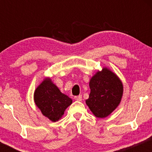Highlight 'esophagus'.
<instances>
[{"label":"esophagus","instance_id":"1","mask_svg":"<svg viewBox=\"0 0 152 152\" xmlns=\"http://www.w3.org/2000/svg\"><path fill=\"white\" fill-rule=\"evenodd\" d=\"M74 99L76 101H78V102H81L82 100V96L79 95V96H76L74 97Z\"/></svg>","mask_w":152,"mask_h":152}]
</instances>
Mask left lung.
<instances>
[{"mask_svg":"<svg viewBox=\"0 0 152 152\" xmlns=\"http://www.w3.org/2000/svg\"><path fill=\"white\" fill-rule=\"evenodd\" d=\"M89 87L91 92L86 103L96 117H106L120 104L123 84L118 76L107 68L98 71L91 78Z\"/></svg>","mask_w":152,"mask_h":152,"instance_id":"obj_1","label":"left lung"}]
</instances>
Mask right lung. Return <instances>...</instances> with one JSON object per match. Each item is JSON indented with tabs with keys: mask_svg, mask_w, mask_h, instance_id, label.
Returning <instances> with one entry per match:
<instances>
[{
	"mask_svg": "<svg viewBox=\"0 0 152 152\" xmlns=\"http://www.w3.org/2000/svg\"><path fill=\"white\" fill-rule=\"evenodd\" d=\"M34 102L43 116L50 121H58L72 99L62 94L50 78H45L34 92Z\"/></svg>",
	"mask_w": 152,
	"mask_h": 152,
	"instance_id": "right-lung-1",
	"label": "right lung"
}]
</instances>
